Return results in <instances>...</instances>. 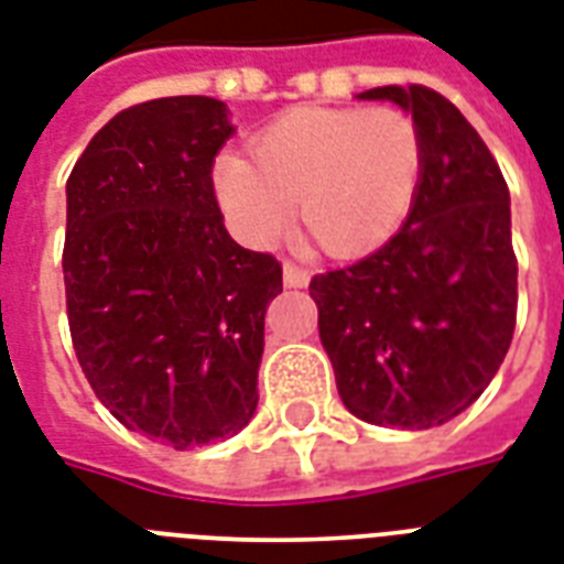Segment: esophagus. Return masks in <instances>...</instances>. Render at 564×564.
Masks as SVG:
<instances>
[{
  "mask_svg": "<svg viewBox=\"0 0 564 564\" xmlns=\"http://www.w3.org/2000/svg\"><path fill=\"white\" fill-rule=\"evenodd\" d=\"M282 276H285L288 288H305L308 282H312V273H308L305 268H300V264H294V261H285V268H282Z\"/></svg>",
  "mask_w": 564,
  "mask_h": 564,
  "instance_id": "obj_1",
  "label": "esophagus"
}]
</instances>
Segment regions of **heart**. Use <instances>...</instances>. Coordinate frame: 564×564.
<instances>
[{"instance_id": "obj_1", "label": "heart", "mask_w": 564, "mask_h": 564, "mask_svg": "<svg viewBox=\"0 0 564 564\" xmlns=\"http://www.w3.org/2000/svg\"><path fill=\"white\" fill-rule=\"evenodd\" d=\"M423 176L421 132L397 108H291L252 138V161L226 152L214 191L232 232L270 247L296 220L335 259L377 250L400 229Z\"/></svg>"}]
</instances>
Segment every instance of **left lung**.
Wrapping results in <instances>:
<instances>
[{"instance_id": "obj_1", "label": "left lung", "mask_w": 564, "mask_h": 564, "mask_svg": "<svg viewBox=\"0 0 564 564\" xmlns=\"http://www.w3.org/2000/svg\"><path fill=\"white\" fill-rule=\"evenodd\" d=\"M421 132L423 176L403 229L368 259L312 279L344 405L397 430L465 412L495 379L518 317L509 187L456 105L432 87H373Z\"/></svg>"}]
</instances>
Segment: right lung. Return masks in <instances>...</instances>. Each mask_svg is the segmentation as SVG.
Masks as SVG:
<instances>
[{"label": "right lung", "mask_w": 564, "mask_h": 564, "mask_svg": "<svg viewBox=\"0 0 564 564\" xmlns=\"http://www.w3.org/2000/svg\"><path fill=\"white\" fill-rule=\"evenodd\" d=\"M232 132L220 99H150L111 117L67 178L76 359L126 430L173 449L250 423L282 291V264L223 226L212 167Z\"/></svg>", "instance_id": "1"}]
</instances>
